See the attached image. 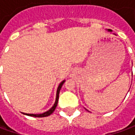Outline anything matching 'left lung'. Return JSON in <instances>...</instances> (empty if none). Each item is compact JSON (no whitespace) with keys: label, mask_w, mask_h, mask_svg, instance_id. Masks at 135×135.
Returning <instances> with one entry per match:
<instances>
[{"label":"left lung","mask_w":135,"mask_h":135,"mask_svg":"<svg viewBox=\"0 0 135 135\" xmlns=\"http://www.w3.org/2000/svg\"><path fill=\"white\" fill-rule=\"evenodd\" d=\"M108 31H110V32H111V30H108Z\"/></svg>","instance_id":"left-lung-1"}]
</instances>
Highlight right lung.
<instances>
[{
    "label": "right lung",
    "instance_id": "add662e5",
    "mask_svg": "<svg viewBox=\"0 0 135 135\" xmlns=\"http://www.w3.org/2000/svg\"><path fill=\"white\" fill-rule=\"evenodd\" d=\"M65 80L64 81H62L61 83H60V85H59V88H58V90H57V93H56V102H55V103L53 105V106L51 108H50V110H47L46 112H45L43 113H41V114H32V113H25V115H27V116H33V117H45V116H50L51 113H53V111L55 110L56 109V106H57V104H58V101H59V92H60V90H61V88L62 85L64 83Z\"/></svg>",
    "mask_w": 135,
    "mask_h": 135
}]
</instances>
